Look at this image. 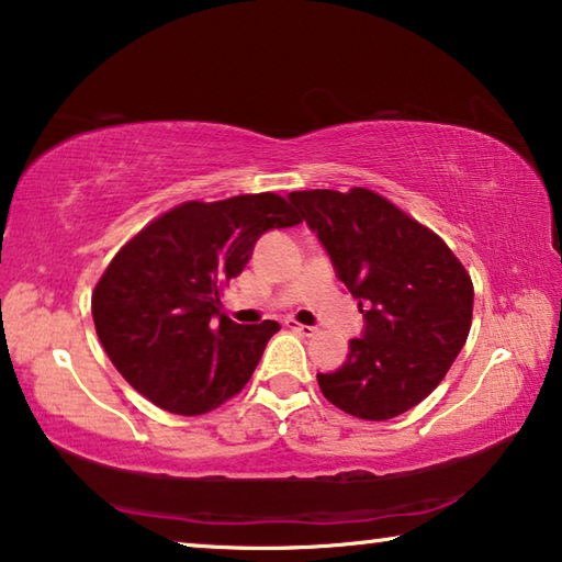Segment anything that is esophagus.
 I'll use <instances>...</instances> for the list:
<instances>
[{
	"label": "esophagus",
	"mask_w": 562,
	"mask_h": 562,
	"mask_svg": "<svg viewBox=\"0 0 562 562\" xmlns=\"http://www.w3.org/2000/svg\"><path fill=\"white\" fill-rule=\"evenodd\" d=\"M284 327L288 329H292V331H297V335H302V337H312L315 335V327H307V325H300V322H294V319H288L284 322Z\"/></svg>",
	"instance_id": "1"
}]
</instances>
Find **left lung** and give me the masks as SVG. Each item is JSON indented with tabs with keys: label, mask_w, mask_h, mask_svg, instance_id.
Instances as JSON below:
<instances>
[{
	"label": "left lung",
	"mask_w": 562,
	"mask_h": 562,
	"mask_svg": "<svg viewBox=\"0 0 562 562\" xmlns=\"http://www.w3.org/2000/svg\"><path fill=\"white\" fill-rule=\"evenodd\" d=\"M290 201L364 312L337 372L317 374L327 402L386 422L424 402L465 345L473 282L439 235L369 188L294 190Z\"/></svg>",
	"instance_id": "1"
}]
</instances>
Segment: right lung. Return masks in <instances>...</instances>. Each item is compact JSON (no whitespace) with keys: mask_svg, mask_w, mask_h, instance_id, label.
Wrapping results in <instances>:
<instances>
[{"mask_svg":"<svg viewBox=\"0 0 562 562\" xmlns=\"http://www.w3.org/2000/svg\"><path fill=\"white\" fill-rule=\"evenodd\" d=\"M302 223L278 193L188 201L113 255L91 292L97 335L121 376L170 414L198 416L240 394L278 322L235 325L227 282L270 227Z\"/></svg>","mask_w":562,"mask_h":562,"instance_id":"obj_1","label":"right lung"}]
</instances>
